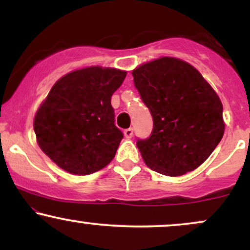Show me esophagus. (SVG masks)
Listing matches in <instances>:
<instances>
[{
  "label": "esophagus",
  "mask_w": 250,
  "mask_h": 250,
  "mask_svg": "<svg viewBox=\"0 0 250 250\" xmlns=\"http://www.w3.org/2000/svg\"><path fill=\"white\" fill-rule=\"evenodd\" d=\"M123 134H125V139H131L134 135V130L133 128H128V129H125V131H123Z\"/></svg>",
  "instance_id": "obj_1"
}]
</instances>
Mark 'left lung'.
I'll return each instance as SVG.
<instances>
[{"label":"left lung","instance_id":"8db88e82","mask_svg":"<svg viewBox=\"0 0 250 250\" xmlns=\"http://www.w3.org/2000/svg\"><path fill=\"white\" fill-rule=\"evenodd\" d=\"M131 74L154 121L150 136L136 142L143 161L167 176L196 169L225 133L220 97L199 70L175 57H160Z\"/></svg>","mask_w":250,"mask_h":250}]
</instances>
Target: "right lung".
Here are the masks:
<instances>
[{"instance_id":"right-lung-1","label":"right lung","mask_w":250,"mask_h":250,"mask_svg":"<svg viewBox=\"0 0 250 250\" xmlns=\"http://www.w3.org/2000/svg\"><path fill=\"white\" fill-rule=\"evenodd\" d=\"M125 75L93 65L62 76L50 89L34 130L43 153L63 170L93 174L114 159L123 134L114 125L110 100Z\"/></svg>"}]
</instances>
